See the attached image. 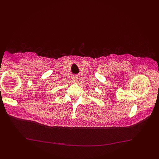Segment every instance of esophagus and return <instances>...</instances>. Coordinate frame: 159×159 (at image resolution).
Segmentation results:
<instances>
[{"mask_svg":"<svg viewBox=\"0 0 159 159\" xmlns=\"http://www.w3.org/2000/svg\"><path fill=\"white\" fill-rule=\"evenodd\" d=\"M71 81H72V82H77V81H78V80H77V78L75 76H73L72 77Z\"/></svg>","mask_w":159,"mask_h":159,"instance_id":"esophagus-1","label":"esophagus"}]
</instances>
